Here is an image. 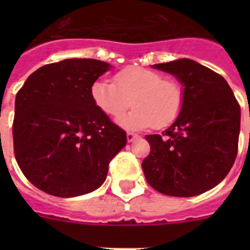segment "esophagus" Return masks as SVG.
<instances>
[{"instance_id": "obj_1", "label": "esophagus", "mask_w": 250, "mask_h": 250, "mask_svg": "<svg viewBox=\"0 0 250 250\" xmlns=\"http://www.w3.org/2000/svg\"><path fill=\"white\" fill-rule=\"evenodd\" d=\"M125 136H127V141H128V143H131V141H133L135 139H137V137H139L136 133H132V132H127V135H125Z\"/></svg>"}]
</instances>
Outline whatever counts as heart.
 Returning <instances> with one entry per match:
<instances>
[{
	"instance_id": "heart-1",
	"label": "heart",
	"mask_w": 250,
	"mask_h": 250,
	"mask_svg": "<svg viewBox=\"0 0 250 250\" xmlns=\"http://www.w3.org/2000/svg\"><path fill=\"white\" fill-rule=\"evenodd\" d=\"M90 96L94 105L111 118L121 117L132 104V111L119 119L123 127L131 129L168 127L178 119L184 102L179 82L144 67L123 68L114 75V83L96 80Z\"/></svg>"
}]
</instances>
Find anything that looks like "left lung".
Masks as SVG:
<instances>
[{"label":"left lung","instance_id":"obj_1","mask_svg":"<svg viewBox=\"0 0 250 250\" xmlns=\"http://www.w3.org/2000/svg\"><path fill=\"white\" fill-rule=\"evenodd\" d=\"M184 85L178 119L162 135H146V182L161 193L192 197L226 178L237 156L240 105L223 78L192 60L154 64Z\"/></svg>","mask_w":250,"mask_h":250}]
</instances>
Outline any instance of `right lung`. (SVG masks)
<instances>
[{
  "mask_svg": "<svg viewBox=\"0 0 250 250\" xmlns=\"http://www.w3.org/2000/svg\"><path fill=\"white\" fill-rule=\"evenodd\" d=\"M106 62L72 58L31 74L15 97L14 154L24 176L57 197H75L105 182L125 131L94 105L90 86Z\"/></svg>",
  "mask_w": 250,
  "mask_h": 250,
  "instance_id": "add662e5",
  "label": "right lung"
}]
</instances>
